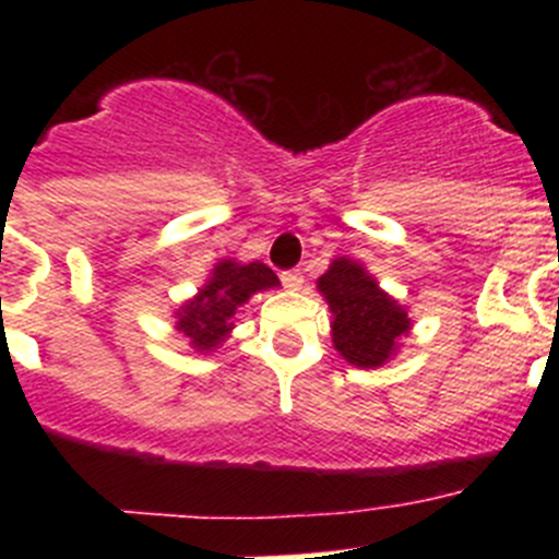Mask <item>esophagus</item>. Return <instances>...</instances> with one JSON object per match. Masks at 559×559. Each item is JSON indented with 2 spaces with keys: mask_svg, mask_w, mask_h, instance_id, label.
I'll list each match as a JSON object with an SVG mask.
<instances>
[{
  "mask_svg": "<svg viewBox=\"0 0 559 559\" xmlns=\"http://www.w3.org/2000/svg\"><path fill=\"white\" fill-rule=\"evenodd\" d=\"M302 273L300 270H284V273H281V284L286 286V289H292V292H297L302 286Z\"/></svg>",
  "mask_w": 559,
  "mask_h": 559,
  "instance_id": "obj_1",
  "label": "esophagus"
}]
</instances>
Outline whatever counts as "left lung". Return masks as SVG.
I'll list each match as a JSON object with an SVG mask.
<instances>
[{"instance_id": "8db88e82", "label": "left lung", "mask_w": 559, "mask_h": 559, "mask_svg": "<svg viewBox=\"0 0 559 559\" xmlns=\"http://www.w3.org/2000/svg\"><path fill=\"white\" fill-rule=\"evenodd\" d=\"M316 284L332 311V343L346 362L379 368L397 352L400 337L411 330L408 311L381 289L362 264L346 257L332 259Z\"/></svg>"}]
</instances>
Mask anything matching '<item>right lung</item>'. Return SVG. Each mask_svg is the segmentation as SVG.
Listing matches in <instances>:
<instances>
[{"label": "right lung", "mask_w": 559, "mask_h": 559, "mask_svg": "<svg viewBox=\"0 0 559 559\" xmlns=\"http://www.w3.org/2000/svg\"><path fill=\"white\" fill-rule=\"evenodd\" d=\"M278 275L262 262L240 264L235 259H222L213 267L207 284L178 308V330L191 341L197 352H213L229 337L235 326V313L248 302V297L262 289H273Z\"/></svg>", "instance_id": "1"}]
</instances>
